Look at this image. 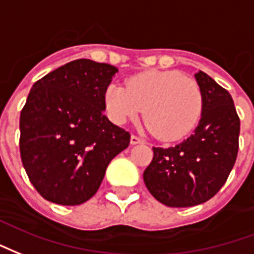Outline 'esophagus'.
I'll return each mask as SVG.
<instances>
[{"label":"esophagus","mask_w":254,"mask_h":254,"mask_svg":"<svg viewBox=\"0 0 254 254\" xmlns=\"http://www.w3.org/2000/svg\"><path fill=\"white\" fill-rule=\"evenodd\" d=\"M129 142H131V145H139V143H143L145 140L142 139V138H139V136H136V135H131Z\"/></svg>","instance_id":"34e87169"}]
</instances>
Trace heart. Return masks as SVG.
Segmentation results:
<instances>
[{"label":"heart","mask_w":254,"mask_h":254,"mask_svg":"<svg viewBox=\"0 0 254 254\" xmlns=\"http://www.w3.org/2000/svg\"><path fill=\"white\" fill-rule=\"evenodd\" d=\"M104 103L107 114L118 125L138 118L164 140L181 138L193 128L203 109V94L195 79L179 71L135 74L125 85H108Z\"/></svg>","instance_id":"1"}]
</instances>
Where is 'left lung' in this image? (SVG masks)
Masks as SVG:
<instances>
[{
	"instance_id": "1",
	"label": "left lung",
	"mask_w": 254,
	"mask_h": 254,
	"mask_svg": "<svg viewBox=\"0 0 254 254\" xmlns=\"http://www.w3.org/2000/svg\"><path fill=\"white\" fill-rule=\"evenodd\" d=\"M203 94L199 125L172 147H153L143 172L151 195L168 207H192L216 195L236 164L240 118L230 93L203 71L195 74Z\"/></svg>"
}]
</instances>
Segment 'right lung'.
Listing matches in <instances>:
<instances>
[{
    "instance_id": "1",
    "label": "right lung",
    "mask_w": 254,
    "mask_h": 254,
    "mask_svg": "<svg viewBox=\"0 0 254 254\" xmlns=\"http://www.w3.org/2000/svg\"><path fill=\"white\" fill-rule=\"evenodd\" d=\"M118 68L77 59L35 82L20 115V154L46 200L78 205L97 192L129 134L104 115V94Z\"/></svg>"
}]
</instances>
